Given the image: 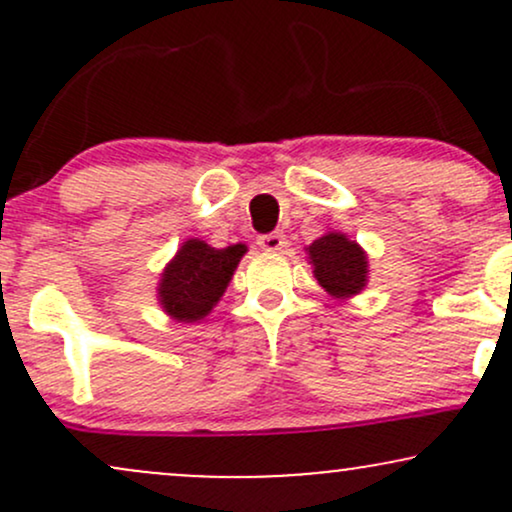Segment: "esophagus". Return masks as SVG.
I'll list each match as a JSON object with an SVG mask.
<instances>
[{
	"label": "esophagus",
	"mask_w": 512,
	"mask_h": 512,
	"mask_svg": "<svg viewBox=\"0 0 512 512\" xmlns=\"http://www.w3.org/2000/svg\"><path fill=\"white\" fill-rule=\"evenodd\" d=\"M257 245L267 252H281L286 248V238L284 233H267V236L257 238Z\"/></svg>",
	"instance_id": "34e87169"
}]
</instances>
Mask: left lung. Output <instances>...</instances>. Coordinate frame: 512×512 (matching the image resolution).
Here are the masks:
<instances>
[{
  "label": "left lung",
  "instance_id": "8db88e82",
  "mask_svg": "<svg viewBox=\"0 0 512 512\" xmlns=\"http://www.w3.org/2000/svg\"><path fill=\"white\" fill-rule=\"evenodd\" d=\"M313 276L337 301H349L368 286V255L342 231H327L305 245Z\"/></svg>",
  "mask_w": 512,
  "mask_h": 512
}]
</instances>
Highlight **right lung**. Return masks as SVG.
Returning a JSON list of instances; mask_svg holds the SVG:
<instances>
[{
  "instance_id": "obj_1",
  "label": "right lung",
  "mask_w": 512,
  "mask_h": 512,
  "mask_svg": "<svg viewBox=\"0 0 512 512\" xmlns=\"http://www.w3.org/2000/svg\"><path fill=\"white\" fill-rule=\"evenodd\" d=\"M248 245L211 248L199 238H187L180 245L156 286L161 310L175 322L204 320L231 284Z\"/></svg>"
}]
</instances>
